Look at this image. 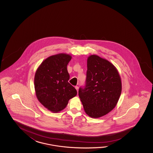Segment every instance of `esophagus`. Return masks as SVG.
<instances>
[{
    "instance_id": "1",
    "label": "esophagus",
    "mask_w": 153,
    "mask_h": 153,
    "mask_svg": "<svg viewBox=\"0 0 153 153\" xmlns=\"http://www.w3.org/2000/svg\"><path fill=\"white\" fill-rule=\"evenodd\" d=\"M75 88H76V91H77V92H78V90H79V87H78V86H75Z\"/></svg>"
}]
</instances>
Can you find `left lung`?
I'll list each match as a JSON object with an SVG mask.
<instances>
[{
  "mask_svg": "<svg viewBox=\"0 0 153 153\" xmlns=\"http://www.w3.org/2000/svg\"><path fill=\"white\" fill-rule=\"evenodd\" d=\"M87 67L86 85L79 88V96L87 115L98 118L117 104L122 90L120 76L112 63L96 55L88 57Z\"/></svg>",
  "mask_w": 153,
  "mask_h": 153,
  "instance_id": "obj_1",
  "label": "left lung"
}]
</instances>
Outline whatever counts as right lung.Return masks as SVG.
I'll return each instance as SVG.
<instances>
[{
  "label": "right lung",
  "instance_id": "add662e5",
  "mask_svg": "<svg viewBox=\"0 0 153 153\" xmlns=\"http://www.w3.org/2000/svg\"><path fill=\"white\" fill-rule=\"evenodd\" d=\"M72 56L66 53L51 56L36 69L34 88L38 101L49 111L58 113L64 109L77 91L68 82L67 67Z\"/></svg>",
  "mask_w": 153,
  "mask_h": 153
}]
</instances>
